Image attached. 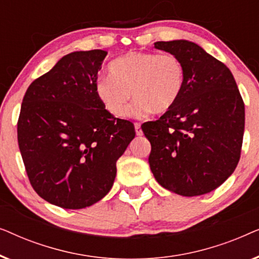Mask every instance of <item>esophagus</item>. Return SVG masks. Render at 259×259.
I'll list each match as a JSON object with an SVG mask.
<instances>
[{
    "label": "esophagus",
    "mask_w": 259,
    "mask_h": 259,
    "mask_svg": "<svg viewBox=\"0 0 259 259\" xmlns=\"http://www.w3.org/2000/svg\"><path fill=\"white\" fill-rule=\"evenodd\" d=\"M134 128H136L137 136H143V131H141V127L139 123H134Z\"/></svg>",
    "instance_id": "34e87169"
}]
</instances>
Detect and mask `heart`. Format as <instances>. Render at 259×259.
<instances>
[{
	"label": "heart",
	"mask_w": 259,
	"mask_h": 259,
	"mask_svg": "<svg viewBox=\"0 0 259 259\" xmlns=\"http://www.w3.org/2000/svg\"><path fill=\"white\" fill-rule=\"evenodd\" d=\"M108 68L111 75L99 77L94 92L102 107L113 116L125 114L132 95L137 100L131 115L145 118L152 112H168L185 86V69L173 54L130 52L113 60Z\"/></svg>",
	"instance_id": "b5f03b06"
}]
</instances>
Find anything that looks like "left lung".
I'll use <instances>...</instances> for the list:
<instances>
[{"label":"left lung","mask_w":259,"mask_h":259,"mask_svg":"<svg viewBox=\"0 0 259 259\" xmlns=\"http://www.w3.org/2000/svg\"><path fill=\"white\" fill-rule=\"evenodd\" d=\"M155 49L176 55L185 86L175 107L141 125L151 143V171L164 189L201 196L232 175L242 150L245 109L232 73L187 40L158 41Z\"/></svg>","instance_id":"1"}]
</instances>
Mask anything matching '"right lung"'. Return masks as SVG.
I'll return each mask as SVG.
<instances>
[{
  "instance_id": "1",
  "label": "right lung",
  "mask_w": 259,
  "mask_h": 259,
  "mask_svg": "<svg viewBox=\"0 0 259 259\" xmlns=\"http://www.w3.org/2000/svg\"><path fill=\"white\" fill-rule=\"evenodd\" d=\"M107 52H73L28 87L17 140L28 178L48 203L79 210L112 189L116 161L136 137L94 92Z\"/></svg>"
}]
</instances>
